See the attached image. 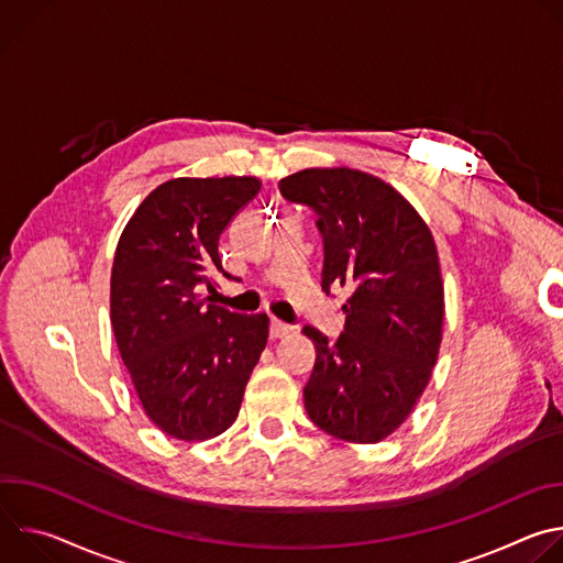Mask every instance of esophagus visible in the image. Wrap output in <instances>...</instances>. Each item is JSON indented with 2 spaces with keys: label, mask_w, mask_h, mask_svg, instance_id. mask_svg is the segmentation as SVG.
Returning a JSON list of instances; mask_svg holds the SVG:
<instances>
[{
  "label": "esophagus",
  "mask_w": 563,
  "mask_h": 563,
  "mask_svg": "<svg viewBox=\"0 0 563 563\" xmlns=\"http://www.w3.org/2000/svg\"><path fill=\"white\" fill-rule=\"evenodd\" d=\"M287 334H291V328L285 325L283 320L272 318V323H269V336H272V339H285Z\"/></svg>",
  "instance_id": "34e87169"
}]
</instances>
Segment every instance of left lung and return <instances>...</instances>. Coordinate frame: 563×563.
Listing matches in <instances>:
<instances>
[{"instance_id": "8db88e82", "label": "left lung", "mask_w": 563, "mask_h": 563, "mask_svg": "<svg viewBox=\"0 0 563 563\" xmlns=\"http://www.w3.org/2000/svg\"><path fill=\"white\" fill-rule=\"evenodd\" d=\"M278 187L318 213L323 289L350 294L336 343L302 330L316 347L305 410L341 441L378 443L410 417L439 358L445 302L432 231L391 185L358 169H302Z\"/></svg>"}]
</instances>
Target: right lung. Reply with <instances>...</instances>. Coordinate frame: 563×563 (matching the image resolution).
Instances as JSON below:
<instances>
[{"instance_id":"obj_1","label":"right lung","mask_w":563,"mask_h":563,"mask_svg":"<svg viewBox=\"0 0 563 563\" xmlns=\"http://www.w3.org/2000/svg\"><path fill=\"white\" fill-rule=\"evenodd\" d=\"M263 183L174 178L129 218L111 269V325L144 415L178 441H207L238 417L267 345V313L209 302L231 278L218 254L227 224Z\"/></svg>"}]
</instances>
